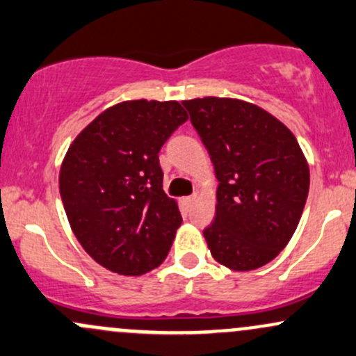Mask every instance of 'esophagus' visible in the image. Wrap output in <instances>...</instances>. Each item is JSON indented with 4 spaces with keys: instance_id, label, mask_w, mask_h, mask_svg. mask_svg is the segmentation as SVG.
I'll list each match as a JSON object with an SVG mask.
<instances>
[{
    "instance_id": "34e87169",
    "label": "esophagus",
    "mask_w": 356,
    "mask_h": 356,
    "mask_svg": "<svg viewBox=\"0 0 356 356\" xmlns=\"http://www.w3.org/2000/svg\"><path fill=\"white\" fill-rule=\"evenodd\" d=\"M195 198H197V195H190V197H183L181 202L186 205V207H190V205L195 202Z\"/></svg>"
}]
</instances>
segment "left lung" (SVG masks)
<instances>
[{"mask_svg":"<svg viewBox=\"0 0 356 356\" xmlns=\"http://www.w3.org/2000/svg\"><path fill=\"white\" fill-rule=\"evenodd\" d=\"M216 170L217 205L204 236L213 259L236 271L266 265L296 232L309 193V166L296 136L253 103L185 100Z\"/></svg>","mask_w":356,"mask_h":356,"instance_id":"8db88e82","label":"left lung"}]
</instances>
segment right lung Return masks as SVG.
<instances>
[{
  "label": "right lung",
  "mask_w": 356,
  "mask_h": 356,
  "mask_svg": "<svg viewBox=\"0 0 356 356\" xmlns=\"http://www.w3.org/2000/svg\"><path fill=\"white\" fill-rule=\"evenodd\" d=\"M186 118L178 102H122L67 149L59 173L67 220L86 253L113 273H147L170 253L183 219L163 190L158 154Z\"/></svg>",
  "instance_id": "1"
}]
</instances>
